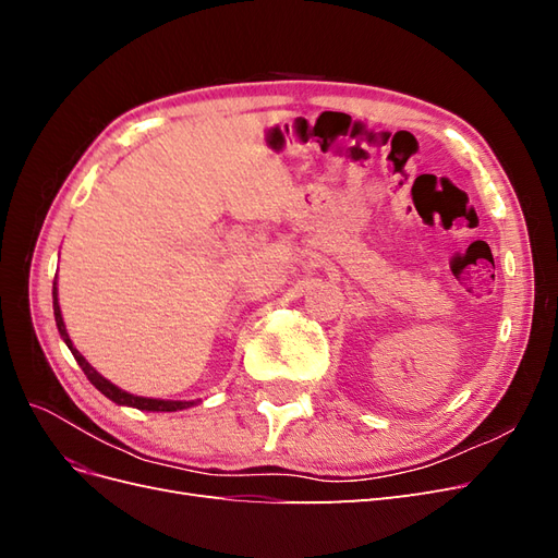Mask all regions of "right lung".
Returning a JSON list of instances; mask_svg holds the SVG:
<instances>
[{
    "instance_id": "1",
    "label": "right lung",
    "mask_w": 558,
    "mask_h": 558,
    "mask_svg": "<svg viewBox=\"0 0 558 558\" xmlns=\"http://www.w3.org/2000/svg\"><path fill=\"white\" fill-rule=\"evenodd\" d=\"M53 314H56V324H58V330L62 335V340L66 342V347H70V351L74 353L76 363L81 365L83 373H86V377L90 379V384L97 388V391H102L109 400L118 402V404H130V408H137V410H148V412H177V410H185L191 408V404L195 402H185V400H156V398H142V396H132V393H125L121 391V388L113 386L111 381H107L102 375L97 373L95 367H90V363L81 356V353L76 351V347L72 344L70 335H66V328H64V320H62V314H60V305H58V291H53Z\"/></svg>"
}]
</instances>
